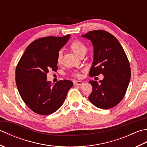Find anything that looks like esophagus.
<instances>
[{"instance_id":"obj_1","label":"esophagus","mask_w":147,"mask_h":147,"mask_svg":"<svg viewBox=\"0 0 147 147\" xmlns=\"http://www.w3.org/2000/svg\"><path fill=\"white\" fill-rule=\"evenodd\" d=\"M83 83H84L83 82H81V81H75V82H74V85H83Z\"/></svg>"}]
</instances>
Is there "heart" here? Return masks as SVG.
I'll list each match as a JSON object with an SVG mask.
<instances>
[{
	"label": "heart",
	"instance_id": "obj_1",
	"mask_svg": "<svg viewBox=\"0 0 147 147\" xmlns=\"http://www.w3.org/2000/svg\"><path fill=\"white\" fill-rule=\"evenodd\" d=\"M70 49L76 55L80 56L83 53H86V46L83 44L82 42H81L79 40H74L71 43L70 45ZM62 53L61 51H59L57 53V62L58 64H60L62 60ZM77 76H78V74H76Z\"/></svg>",
	"mask_w": 147,
	"mask_h": 147
}]
</instances>
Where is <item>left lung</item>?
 <instances>
[{
	"label": "left lung",
	"instance_id": "left-lung-1",
	"mask_svg": "<svg viewBox=\"0 0 147 147\" xmlns=\"http://www.w3.org/2000/svg\"><path fill=\"white\" fill-rule=\"evenodd\" d=\"M83 37L91 40L93 61L89 76L104 74L98 83L90 81L93 89L88 96L96 107L108 109L115 107L126 94L131 78V68L127 56L114 36L104 30L90 31Z\"/></svg>",
	"mask_w": 147,
	"mask_h": 147
}]
</instances>
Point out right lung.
Wrapping results in <instances>:
<instances>
[{"label":"right lung","instance_id":"obj_1","mask_svg":"<svg viewBox=\"0 0 147 147\" xmlns=\"http://www.w3.org/2000/svg\"><path fill=\"white\" fill-rule=\"evenodd\" d=\"M70 35L46 36L27 47L16 69V83L21 98L31 110L40 115L54 113L63 104L71 81H59L52 85L47 80L49 71H57V55Z\"/></svg>","mask_w":147,"mask_h":147}]
</instances>
